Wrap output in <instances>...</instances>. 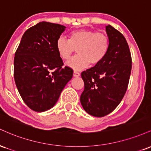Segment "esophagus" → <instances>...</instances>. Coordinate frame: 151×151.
<instances>
[{"mask_svg": "<svg viewBox=\"0 0 151 151\" xmlns=\"http://www.w3.org/2000/svg\"><path fill=\"white\" fill-rule=\"evenodd\" d=\"M74 77H78L80 76V73H79V72H77V71H74V74H73Z\"/></svg>", "mask_w": 151, "mask_h": 151, "instance_id": "obj_1", "label": "esophagus"}]
</instances>
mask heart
Listing matches in <instances>:
<instances>
[{"mask_svg":"<svg viewBox=\"0 0 151 151\" xmlns=\"http://www.w3.org/2000/svg\"><path fill=\"white\" fill-rule=\"evenodd\" d=\"M110 41L107 35L91 30H74L69 35V40L60 37L56 42L59 56L69 60L77 50V56L67 63L74 70H80L89 66L99 64L106 56Z\"/></svg>","mask_w":151,"mask_h":151,"instance_id":"1","label":"heart"}]
</instances>
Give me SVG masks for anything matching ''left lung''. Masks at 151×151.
Wrapping results in <instances>:
<instances>
[{
    "mask_svg": "<svg viewBox=\"0 0 151 151\" xmlns=\"http://www.w3.org/2000/svg\"><path fill=\"white\" fill-rule=\"evenodd\" d=\"M110 45L106 56L98 65L81 72L84 89L80 101L86 112L103 117L120 104L131 75L132 60L126 38L111 25L106 26Z\"/></svg>",
    "mask_w": 151,
    "mask_h": 151,
    "instance_id": "left-lung-1",
    "label": "left lung"
}]
</instances>
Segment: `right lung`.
I'll return each mask as SVG.
<instances>
[{
    "instance_id": "add662e5",
    "label": "right lung",
    "mask_w": 151,
    "mask_h": 151,
    "mask_svg": "<svg viewBox=\"0 0 151 151\" xmlns=\"http://www.w3.org/2000/svg\"><path fill=\"white\" fill-rule=\"evenodd\" d=\"M66 27L40 22L25 31L15 53L14 79L20 96L37 112L49 110L73 76L59 56L56 42Z\"/></svg>"
}]
</instances>
